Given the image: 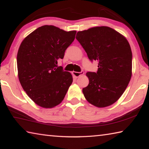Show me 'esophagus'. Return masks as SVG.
<instances>
[{"label":"esophagus","mask_w":149,"mask_h":149,"mask_svg":"<svg viewBox=\"0 0 149 149\" xmlns=\"http://www.w3.org/2000/svg\"><path fill=\"white\" fill-rule=\"evenodd\" d=\"M72 74H73V75H74V76L75 77H80L81 75H83L84 74V71H81V72H72Z\"/></svg>","instance_id":"obj_1"}]
</instances>
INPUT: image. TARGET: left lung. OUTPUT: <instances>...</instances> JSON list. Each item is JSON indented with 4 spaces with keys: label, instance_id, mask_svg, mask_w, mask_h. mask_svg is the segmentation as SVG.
I'll list each match as a JSON object with an SVG mask.
<instances>
[{
    "label": "left lung",
    "instance_id": "1",
    "mask_svg": "<svg viewBox=\"0 0 149 149\" xmlns=\"http://www.w3.org/2000/svg\"><path fill=\"white\" fill-rule=\"evenodd\" d=\"M76 39L91 61L98 62L97 72H89L85 99L95 107L114 104L127 88L132 77V52L124 36L109 27H95L78 31Z\"/></svg>",
    "mask_w": 149,
    "mask_h": 149
}]
</instances>
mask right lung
<instances>
[{"label": "right lung", "instance_id": "add662e5", "mask_svg": "<svg viewBox=\"0 0 149 149\" xmlns=\"http://www.w3.org/2000/svg\"><path fill=\"white\" fill-rule=\"evenodd\" d=\"M76 31H65L54 26L39 27L24 39L17 54L18 78L30 99L42 108L61 102L73 81L72 75L58 66Z\"/></svg>", "mask_w": 149, "mask_h": 149}]
</instances>
